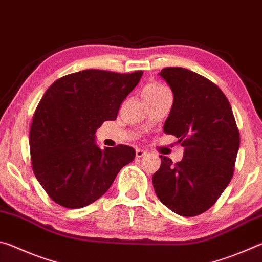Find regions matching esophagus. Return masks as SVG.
Returning a JSON list of instances; mask_svg holds the SVG:
<instances>
[{
    "instance_id": "1",
    "label": "esophagus",
    "mask_w": 262,
    "mask_h": 262,
    "mask_svg": "<svg viewBox=\"0 0 262 262\" xmlns=\"http://www.w3.org/2000/svg\"><path fill=\"white\" fill-rule=\"evenodd\" d=\"M145 154H147V152H145L144 150H142V149H136V158H141V157H143Z\"/></svg>"
}]
</instances>
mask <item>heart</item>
<instances>
[{"instance_id": "obj_1", "label": "heart", "mask_w": 262, "mask_h": 262, "mask_svg": "<svg viewBox=\"0 0 262 262\" xmlns=\"http://www.w3.org/2000/svg\"><path fill=\"white\" fill-rule=\"evenodd\" d=\"M165 91H168L167 88L164 86L163 84H161V83L155 82V83L148 84V85L144 88L143 94H142V96H143V97L156 96V95H159V94H163V92H165Z\"/></svg>"}]
</instances>
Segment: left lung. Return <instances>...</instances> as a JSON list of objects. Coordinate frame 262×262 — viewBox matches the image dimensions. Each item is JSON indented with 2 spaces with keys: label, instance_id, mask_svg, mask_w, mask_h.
I'll use <instances>...</instances> for the list:
<instances>
[{
  "label": "left lung",
  "instance_id": "obj_1",
  "mask_svg": "<svg viewBox=\"0 0 262 262\" xmlns=\"http://www.w3.org/2000/svg\"><path fill=\"white\" fill-rule=\"evenodd\" d=\"M159 75L173 92L164 133L174 135L185 150L176 164L159 156L154 188L168 209L196 216L214 205L231 180L241 136L231 105L216 84L179 67L164 68Z\"/></svg>",
  "mask_w": 262,
  "mask_h": 262
}]
</instances>
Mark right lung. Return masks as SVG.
Masks as SVG:
<instances>
[{"mask_svg":"<svg viewBox=\"0 0 262 262\" xmlns=\"http://www.w3.org/2000/svg\"><path fill=\"white\" fill-rule=\"evenodd\" d=\"M143 72L88 69L52 84L35 110L29 142L35 178L53 201L77 209L107 192L135 150L120 144L100 149L96 130L115 120Z\"/></svg>","mask_w":262,"mask_h":262,"instance_id":"add662e5","label":"right lung"}]
</instances>
